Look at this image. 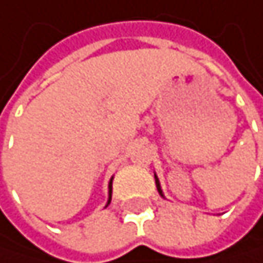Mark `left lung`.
Here are the masks:
<instances>
[{"label": "left lung", "mask_w": 263, "mask_h": 263, "mask_svg": "<svg viewBox=\"0 0 263 263\" xmlns=\"http://www.w3.org/2000/svg\"><path fill=\"white\" fill-rule=\"evenodd\" d=\"M154 179H156V187H157L159 195H160V196H163V192H162V189H160V182H159V178H157V175H156V173H154Z\"/></svg>", "instance_id": "left-lung-1"}]
</instances>
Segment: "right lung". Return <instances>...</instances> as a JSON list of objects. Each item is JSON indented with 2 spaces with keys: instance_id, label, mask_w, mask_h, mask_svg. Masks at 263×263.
Returning a JSON list of instances; mask_svg holds the SVG:
<instances>
[{
  "instance_id": "add662e5",
  "label": "right lung",
  "mask_w": 263,
  "mask_h": 263,
  "mask_svg": "<svg viewBox=\"0 0 263 263\" xmlns=\"http://www.w3.org/2000/svg\"><path fill=\"white\" fill-rule=\"evenodd\" d=\"M112 181H114V178H110V181H109V198H107V204L106 205H109L110 199H112Z\"/></svg>"
}]
</instances>
